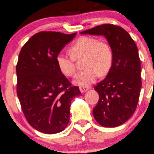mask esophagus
<instances>
[{
	"instance_id": "obj_1",
	"label": "esophagus",
	"mask_w": 154,
	"mask_h": 154,
	"mask_svg": "<svg viewBox=\"0 0 154 154\" xmlns=\"http://www.w3.org/2000/svg\"><path fill=\"white\" fill-rule=\"evenodd\" d=\"M88 90V86H81L80 87V91H81V93H84L86 92V91Z\"/></svg>"
}]
</instances>
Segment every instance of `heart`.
Wrapping results in <instances>:
<instances>
[{
    "instance_id": "obj_1",
    "label": "heart",
    "mask_w": 154,
    "mask_h": 154,
    "mask_svg": "<svg viewBox=\"0 0 154 154\" xmlns=\"http://www.w3.org/2000/svg\"><path fill=\"white\" fill-rule=\"evenodd\" d=\"M71 57L59 54L56 63L60 72L67 77H72L76 71L75 60L85 57L83 67L86 70L79 72L74 79V83L81 86L89 85L100 74L104 76L112 67L114 54L109 44L91 36H82L70 46Z\"/></svg>"
}]
</instances>
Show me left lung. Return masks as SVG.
<instances>
[{"label":"left lung","mask_w":154,"mask_h":154,"mask_svg":"<svg viewBox=\"0 0 154 154\" xmlns=\"http://www.w3.org/2000/svg\"><path fill=\"white\" fill-rule=\"evenodd\" d=\"M80 33L103 35L114 54L110 71L94 87L99 94L92 110L94 119L105 127L123 125L134 113L142 88L137 46L125 29L113 24H102Z\"/></svg>","instance_id":"left-lung-1"}]
</instances>
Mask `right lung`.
I'll list each match as a JSON object with an SVG mask.
<instances>
[{"mask_svg":"<svg viewBox=\"0 0 154 154\" xmlns=\"http://www.w3.org/2000/svg\"><path fill=\"white\" fill-rule=\"evenodd\" d=\"M75 33L42 31L32 35L18 56L17 94L28 123L46 134L67 127L72 99L81 92L59 70L56 57Z\"/></svg>","mask_w":154,"mask_h":154,"instance_id":"1","label":"right lung"}]
</instances>
